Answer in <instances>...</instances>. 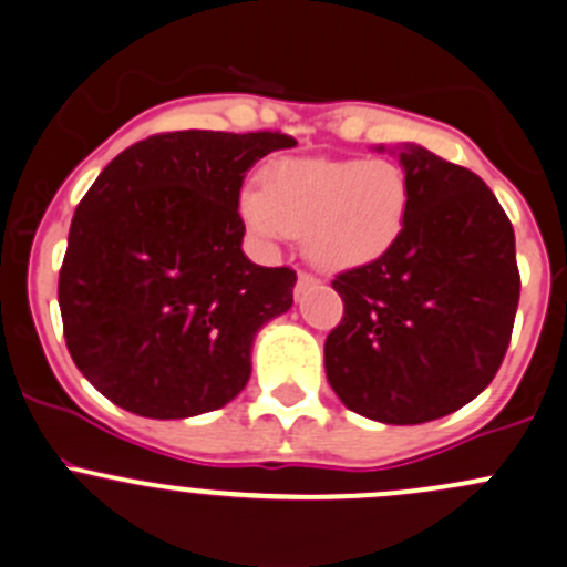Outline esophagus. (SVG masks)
Segmentation results:
<instances>
[{
	"label": "esophagus",
	"instance_id": "obj_1",
	"mask_svg": "<svg viewBox=\"0 0 567 567\" xmlns=\"http://www.w3.org/2000/svg\"><path fill=\"white\" fill-rule=\"evenodd\" d=\"M313 284H317V278L308 276V272H300V276H297V286H295V291H297V295H300V291H306L308 286H313Z\"/></svg>",
	"mask_w": 567,
	"mask_h": 567
}]
</instances>
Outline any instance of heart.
Listing matches in <instances>:
<instances>
[{"label": "heart", "instance_id": "b5f03b06", "mask_svg": "<svg viewBox=\"0 0 567 567\" xmlns=\"http://www.w3.org/2000/svg\"><path fill=\"white\" fill-rule=\"evenodd\" d=\"M245 226L276 245L302 237V254L324 272H349L382 261L404 235L410 183L395 163L276 161L261 190L240 198Z\"/></svg>", "mask_w": 567, "mask_h": 567}]
</instances>
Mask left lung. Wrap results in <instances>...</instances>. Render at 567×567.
Listing matches in <instances>:
<instances>
[{"label": "left lung", "mask_w": 567, "mask_h": 567, "mask_svg": "<svg viewBox=\"0 0 567 567\" xmlns=\"http://www.w3.org/2000/svg\"><path fill=\"white\" fill-rule=\"evenodd\" d=\"M388 153L410 183L404 235L382 261L332 281L343 319L324 341V371L347 410L417 425L492 384L522 281L511 220L477 174L420 144Z\"/></svg>", "instance_id": "8db88e82"}]
</instances>
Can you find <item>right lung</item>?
<instances>
[{"label":"right lung","instance_id":"add662e5","mask_svg":"<svg viewBox=\"0 0 567 567\" xmlns=\"http://www.w3.org/2000/svg\"><path fill=\"white\" fill-rule=\"evenodd\" d=\"M295 144L270 131L161 133L97 174L60 270L68 352L97 393L179 420L248 384L256 336L289 311L297 276L243 254L240 188L256 161Z\"/></svg>","mask_w":567,"mask_h":567}]
</instances>
